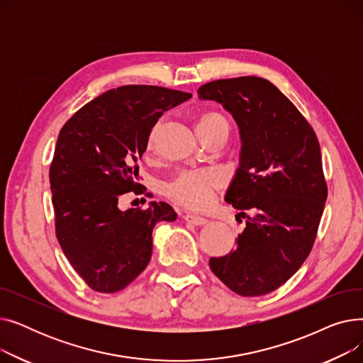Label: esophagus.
Listing matches in <instances>:
<instances>
[{
	"label": "esophagus",
	"instance_id": "34e87169",
	"mask_svg": "<svg viewBox=\"0 0 363 363\" xmlns=\"http://www.w3.org/2000/svg\"><path fill=\"white\" fill-rule=\"evenodd\" d=\"M184 220L188 222V223H193L196 226H201V225L207 223L206 218H201V216H197V215H189V213L184 216Z\"/></svg>",
	"mask_w": 363,
	"mask_h": 363
}]
</instances>
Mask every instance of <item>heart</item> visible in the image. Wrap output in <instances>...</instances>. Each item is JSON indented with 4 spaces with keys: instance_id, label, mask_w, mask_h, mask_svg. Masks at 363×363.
Returning <instances> with one entry per match:
<instances>
[{
    "instance_id": "obj_1",
    "label": "heart",
    "mask_w": 363,
    "mask_h": 363,
    "mask_svg": "<svg viewBox=\"0 0 363 363\" xmlns=\"http://www.w3.org/2000/svg\"><path fill=\"white\" fill-rule=\"evenodd\" d=\"M196 130L200 138H206L216 133H230V122L218 110H206L197 118ZM222 185V177L215 169L204 170H185L166 186V194L175 203L203 211L213 200V193Z\"/></svg>"
}]
</instances>
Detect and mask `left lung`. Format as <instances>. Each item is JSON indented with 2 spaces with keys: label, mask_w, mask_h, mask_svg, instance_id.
I'll list each match as a JSON object with an SVG mask.
<instances>
[{
  "label": "left lung",
  "mask_w": 363,
  "mask_h": 363,
  "mask_svg": "<svg viewBox=\"0 0 363 363\" xmlns=\"http://www.w3.org/2000/svg\"><path fill=\"white\" fill-rule=\"evenodd\" d=\"M200 100L220 103L241 138L240 166L225 201L242 211L235 249L208 260L228 289L244 297L287 282L309 256L327 201L316 133L297 107L256 76L219 79L199 88Z\"/></svg>",
  "instance_id": "left-lung-1"
}]
</instances>
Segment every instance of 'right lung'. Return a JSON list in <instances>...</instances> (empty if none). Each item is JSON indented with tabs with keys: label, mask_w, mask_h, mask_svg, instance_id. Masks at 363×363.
<instances>
[{
	"label": "right lung",
	"mask_w": 363,
	"mask_h": 363,
	"mask_svg": "<svg viewBox=\"0 0 363 363\" xmlns=\"http://www.w3.org/2000/svg\"><path fill=\"white\" fill-rule=\"evenodd\" d=\"M191 94L152 85L108 89L65 123L50 166L55 235L73 269L99 293L123 290L152 253V228L174 222L167 203L121 211L122 194H138L137 162L150 132Z\"/></svg>",
	"instance_id": "obj_1"
}]
</instances>
